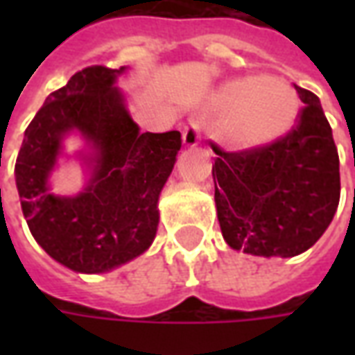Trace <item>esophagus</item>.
I'll list each match as a JSON object with an SVG mask.
<instances>
[{"label":"esophagus","instance_id":"esophagus-1","mask_svg":"<svg viewBox=\"0 0 355 355\" xmlns=\"http://www.w3.org/2000/svg\"><path fill=\"white\" fill-rule=\"evenodd\" d=\"M182 144L186 148H196L200 144V125L190 123L182 131Z\"/></svg>","mask_w":355,"mask_h":355}]
</instances>
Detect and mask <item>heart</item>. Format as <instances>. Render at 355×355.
<instances>
[{
  "label": "heart",
  "mask_w": 355,
  "mask_h": 355,
  "mask_svg": "<svg viewBox=\"0 0 355 355\" xmlns=\"http://www.w3.org/2000/svg\"><path fill=\"white\" fill-rule=\"evenodd\" d=\"M209 110L223 117L220 137L228 146L254 150L291 131L298 116V98L283 80L243 76L216 87L209 96Z\"/></svg>",
  "instance_id": "b5f03b06"
}]
</instances>
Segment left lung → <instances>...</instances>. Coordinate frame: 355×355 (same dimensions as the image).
<instances>
[{"mask_svg": "<svg viewBox=\"0 0 355 355\" xmlns=\"http://www.w3.org/2000/svg\"><path fill=\"white\" fill-rule=\"evenodd\" d=\"M306 106L297 127L272 144L216 154L218 224L226 243L254 257H297L323 236L338 207L340 173L320 98L297 87Z\"/></svg>", "mask_w": 355, "mask_h": 355, "instance_id": "obj_1", "label": "left lung"}]
</instances>
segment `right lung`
<instances>
[{
	"label": "right lung",
	"mask_w": 355,
	"mask_h": 355,
	"mask_svg": "<svg viewBox=\"0 0 355 355\" xmlns=\"http://www.w3.org/2000/svg\"><path fill=\"white\" fill-rule=\"evenodd\" d=\"M112 70L89 66L51 93L24 131L15 177L34 239L51 259L80 274H102L152 245L159 193L180 150V132H140ZM78 134L89 171L76 196L50 192L64 140Z\"/></svg>",
	"instance_id": "obj_1"
}]
</instances>
